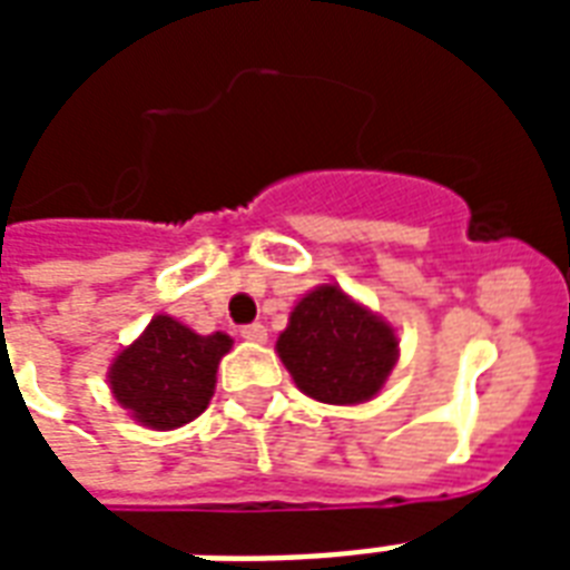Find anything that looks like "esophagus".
<instances>
[{
  "label": "esophagus",
  "instance_id": "esophagus-1",
  "mask_svg": "<svg viewBox=\"0 0 570 570\" xmlns=\"http://www.w3.org/2000/svg\"><path fill=\"white\" fill-rule=\"evenodd\" d=\"M242 340H248V343H266V325H259V322H250V325H245V328L239 331Z\"/></svg>",
  "mask_w": 570,
  "mask_h": 570
}]
</instances>
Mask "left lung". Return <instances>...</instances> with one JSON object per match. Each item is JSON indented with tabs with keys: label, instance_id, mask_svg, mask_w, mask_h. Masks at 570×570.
<instances>
[{
	"label": "left lung",
	"instance_id": "1",
	"mask_svg": "<svg viewBox=\"0 0 570 570\" xmlns=\"http://www.w3.org/2000/svg\"><path fill=\"white\" fill-rule=\"evenodd\" d=\"M277 355L307 396L328 405H357L387 381L399 340L387 322L325 284L295 304L289 325L277 337Z\"/></svg>",
	"mask_w": 570,
	"mask_h": 570
}]
</instances>
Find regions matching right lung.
Returning a JSON list of instances; mask_svg holds the SVG:
<instances>
[{
  "instance_id": "add662e5",
  "label": "right lung",
  "mask_w": 570,
  "mask_h": 570,
  "mask_svg": "<svg viewBox=\"0 0 570 570\" xmlns=\"http://www.w3.org/2000/svg\"><path fill=\"white\" fill-rule=\"evenodd\" d=\"M230 337H200L171 316H156L141 337L111 364L109 384L120 405L150 429H177L204 414L215 390L218 361Z\"/></svg>"
}]
</instances>
